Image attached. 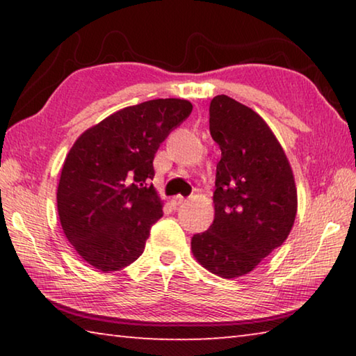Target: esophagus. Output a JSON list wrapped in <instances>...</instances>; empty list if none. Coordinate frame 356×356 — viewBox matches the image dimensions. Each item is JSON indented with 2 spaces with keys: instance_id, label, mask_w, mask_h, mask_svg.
<instances>
[{
  "instance_id": "obj_1",
  "label": "esophagus",
  "mask_w": 356,
  "mask_h": 356,
  "mask_svg": "<svg viewBox=\"0 0 356 356\" xmlns=\"http://www.w3.org/2000/svg\"><path fill=\"white\" fill-rule=\"evenodd\" d=\"M185 201H186V200H185V197H184V196H180V195H179V196H174V197H172V201H171V202H172V206H182V204H184Z\"/></svg>"
}]
</instances>
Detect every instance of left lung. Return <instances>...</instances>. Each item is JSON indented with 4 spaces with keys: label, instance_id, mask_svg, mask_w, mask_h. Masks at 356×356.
Returning a JSON list of instances; mask_svg holds the SVG:
<instances>
[{
    "label": "left lung",
    "instance_id": "left-lung-1",
    "mask_svg": "<svg viewBox=\"0 0 356 356\" xmlns=\"http://www.w3.org/2000/svg\"><path fill=\"white\" fill-rule=\"evenodd\" d=\"M209 113L210 135L221 149L215 218L193 236L191 251L210 273L231 280L284 243L297 215V186L284 149L256 111L216 95Z\"/></svg>",
    "mask_w": 356,
    "mask_h": 356
}]
</instances>
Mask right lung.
I'll return each mask as SVG.
<instances>
[{
    "label": "right lung",
    "instance_id": "right-lung-1",
    "mask_svg": "<svg viewBox=\"0 0 356 356\" xmlns=\"http://www.w3.org/2000/svg\"><path fill=\"white\" fill-rule=\"evenodd\" d=\"M191 110L184 99L122 108L69 150L56 193L59 221L83 261L100 272H116L143 254L150 227L163 216L150 184L155 152Z\"/></svg>",
    "mask_w": 356,
    "mask_h": 356
}]
</instances>
